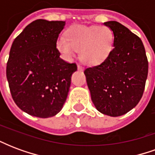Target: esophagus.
I'll use <instances>...</instances> for the list:
<instances>
[{
    "mask_svg": "<svg viewBox=\"0 0 155 155\" xmlns=\"http://www.w3.org/2000/svg\"><path fill=\"white\" fill-rule=\"evenodd\" d=\"M77 67H78V70H79V71H83V67H82V65H81L80 64H78Z\"/></svg>",
    "mask_w": 155,
    "mask_h": 155,
    "instance_id": "esophagus-1",
    "label": "esophagus"
}]
</instances>
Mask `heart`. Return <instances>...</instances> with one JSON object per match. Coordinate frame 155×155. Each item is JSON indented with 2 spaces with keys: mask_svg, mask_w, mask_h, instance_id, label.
<instances>
[{
  "mask_svg": "<svg viewBox=\"0 0 155 155\" xmlns=\"http://www.w3.org/2000/svg\"><path fill=\"white\" fill-rule=\"evenodd\" d=\"M114 44V33L106 25H74L66 32V38L61 35L56 48L67 60L81 52V61L90 65L101 64L110 54Z\"/></svg>",
  "mask_w": 155,
  "mask_h": 155,
  "instance_id": "heart-1",
  "label": "heart"
}]
</instances>
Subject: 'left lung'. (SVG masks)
Here are the masks:
<instances>
[{"instance_id":"obj_1","label":"left lung","mask_w":155,"mask_h":155,"mask_svg":"<svg viewBox=\"0 0 155 155\" xmlns=\"http://www.w3.org/2000/svg\"><path fill=\"white\" fill-rule=\"evenodd\" d=\"M114 47L101 64L84 73L91 100L101 113L117 117L135 107L142 98L149 62L141 39L119 22L107 21Z\"/></svg>"}]
</instances>
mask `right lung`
Instances as JSON below:
<instances>
[{"instance_id":"right-lung-1","label":"right lung","mask_w":155,"mask_h":155,"mask_svg":"<svg viewBox=\"0 0 155 155\" xmlns=\"http://www.w3.org/2000/svg\"><path fill=\"white\" fill-rule=\"evenodd\" d=\"M64 21L36 20L12 43L6 77L12 99L25 113L49 118L58 114L66 101L75 63L62 60L56 40Z\"/></svg>"}]
</instances>
